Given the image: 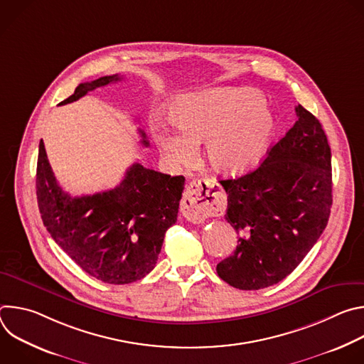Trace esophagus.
<instances>
[{
  "instance_id": "34e87169",
  "label": "esophagus",
  "mask_w": 364,
  "mask_h": 364,
  "mask_svg": "<svg viewBox=\"0 0 364 364\" xmlns=\"http://www.w3.org/2000/svg\"><path fill=\"white\" fill-rule=\"evenodd\" d=\"M220 210V187L215 180L196 178L188 183L181 200V213L191 223H201Z\"/></svg>"
}]
</instances>
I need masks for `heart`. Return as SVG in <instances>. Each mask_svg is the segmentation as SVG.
Segmentation results:
<instances>
[{
  "instance_id": "1",
  "label": "heart",
  "mask_w": 364,
  "mask_h": 364,
  "mask_svg": "<svg viewBox=\"0 0 364 364\" xmlns=\"http://www.w3.org/2000/svg\"><path fill=\"white\" fill-rule=\"evenodd\" d=\"M177 128L152 125V135L173 166L191 161L196 144L204 142L209 166L235 176L252 167L274 132V117L252 87H213L180 96L170 109Z\"/></svg>"
}]
</instances>
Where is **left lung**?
<instances>
[{
	"label": "left lung",
	"instance_id": "8db88e82",
	"mask_svg": "<svg viewBox=\"0 0 364 364\" xmlns=\"http://www.w3.org/2000/svg\"><path fill=\"white\" fill-rule=\"evenodd\" d=\"M298 121L256 170L220 180L236 250L218 264L229 285L255 291L287 278L324 232L333 204L331 149L320 121L304 107Z\"/></svg>",
	"mask_w": 364,
	"mask_h": 364
}]
</instances>
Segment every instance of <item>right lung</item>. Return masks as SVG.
<instances>
[{
	"mask_svg": "<svg viewBox=\"0 0 364 364\" xmlns=\"http://www.w3.org/2000/svg\"><path fill=\"white\" fill-rule=\"evenodd\" d=\"M121 79L80 83L59 105ZM139 134L148 146L145 132ZM184 180L132 164L115 188L72 197L58 184L43 141L38 145L36 188L43 223L77 267L105 284H131L154 269L166 232L177 222Z\"/></svg>",
	"mask_w": 364,
	"mask_h": 364,
	"instance_id": "1",
	"label": "right lung"
}]
</instances>
